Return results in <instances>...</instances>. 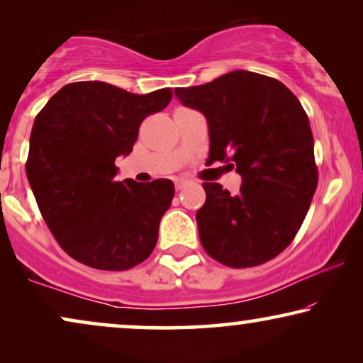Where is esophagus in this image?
Listing matches in <instances>:
<instances>
[{
	"label": "esophagus",
	"instance_id": "1",
	"mask_svg": "<svg viewBox=\"0 0 363 363\" xmlns=\"http://www.w3.org/2000/svg\"><path fill=\"white\" fill-rule=\"evenodd\" d=\"M185 185H186V182L182 180V178H177V180H175V186H177L178 191L183 190V188H185Z\"/></svg>",
	"mask_w": 363,
	"mask_h": 363
}]
</instances>
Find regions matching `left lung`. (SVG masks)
I'll return each mask as SVG.
<instances>
[{
	"instance_id": "obj_1",
	"label": "left lung",
	"mask_w": 363,
	"mask_h": 363,
	"mask_svg": "<svg viewBox=\"0 0 363 363\" xmlns=\"http://www.w3.org/2000/svg\"><path fill=\"white\" fill-rule=\"evenodd\" d=\"M175 96L206 117L208 162H231L242 178L238 195L203 183L206 201L196 223L205 251L236 269L276 257L299 231L319 180L299 99L282 82L250 71L178 87Z\"/></svg>"
}]
</instances>
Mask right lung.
Returning a JSON list of instances; mask_svg holds the SVG:
<instances>
[{
	"mask_svg": "<svg viewBox=\"0 0 363 363\" xmlns=\"http://www.w3.org/2000/svg\"><path fill=\"white\" fill-rule=\"evenodd\" d=\"M172 89L138 96L101 81L72 82L34 118L26 175L59 246L104 271H125L152 255L172 180L117 182L116 158L128 155L138 127L172 101Z\"/></svg>",
	"mask_w": 363,
	"mask_h": 363,
	"instance_id": "right-lung-1",
	"label": "right lung"
}]
</instances>
